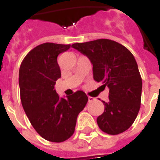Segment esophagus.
<instances>
[{"instance_id":"34e87169","label":"esophagus","mask_w":160,"mask_h":160,"mask_svg":"<svg viewBox=\"0 0 160 160\" xmlns=\"http://www.w3.org/2000/svg\"><path fill=\"white\" fill-rule=\"evenodd\" d=\"M94 99V98L93 97H90V96H89V97H88V102H92Z\"/></svg>"}]
</instances>
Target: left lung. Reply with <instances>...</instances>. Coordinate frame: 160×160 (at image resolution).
I'll return each instance as SVG.
<instances>
[{
    "instance_id": "left-lung-1",
    "label": "left lung",
    "mask_w": 160,
    "mask_h": 160,
    "mask_svg": "<svg viewBox=\"0 0 160 160\" xmlns=\"http://www.w3.org/2000/svg\"><path fill=\"white\" fill-rule=\"evenodd\" d=\"M71 46L90 59L94 80L109 88V100L102 101L104 112L97 118L99 128L113 135L127 131L138 115L142 94V78L133 54L125 46L109 39Z\"/></svg>"
}]
</instances>
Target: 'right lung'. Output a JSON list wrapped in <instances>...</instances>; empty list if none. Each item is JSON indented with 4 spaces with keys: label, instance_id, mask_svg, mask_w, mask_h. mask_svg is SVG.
<instances>
[{
    "label": "right lung",
    "instance_id": "1",
    "mask_svg": "<svg viewBox=\"0 0 160 160\" xmlns=\"http://www.w3.org/2000/svg\"><path fill=\"white\" fill-rule=\"evenodd\" d=\"M70 48V45L43 43L29 51L20 66L24 111L37 132L50 142H63L72 136L78 115L88 101L82 90L64 98L54 90L56 81L61 78L58 56Z\"/></svg>",
    "mask_w": 160,
    "mask_h": 160
}]
</instances>
